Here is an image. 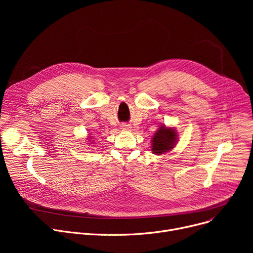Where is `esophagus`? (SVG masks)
I'll return each mask as SVG.
<instances>
[{"instance_id": "34e87169", "label": "esophagus", "mask_w": 253, "mask_h": 253, "mask_svg": "<svg viewBox=\"0 0 253 253\" xmlns=\"http://www.w3.org/2000/svg\"><path fill=\"white\" fill-rule=\"evenodd\" d=\"M126 126H127V125H123V126H122V127H126Z\"/></svg>"}]
</instances>
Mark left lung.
<instances>
[{
	"instance_id": "left-lung-1",
	"label": "left lung",
	"mask_w": 253,
	"mask_h": 253,
	"mask_svg": "<svg viewBox=\"0 0 253 253\" xmlns=\"http://www.w3.org/2000/svg\"><path fill=\"white\" fill-rule=\"evenodd\" d=\"M177 134L174 129L167 128L165 125L160 126L152 139V151L153 154L162 155L173 149L175 142L177 141Z\"/></svg>"
}]
</instances>
